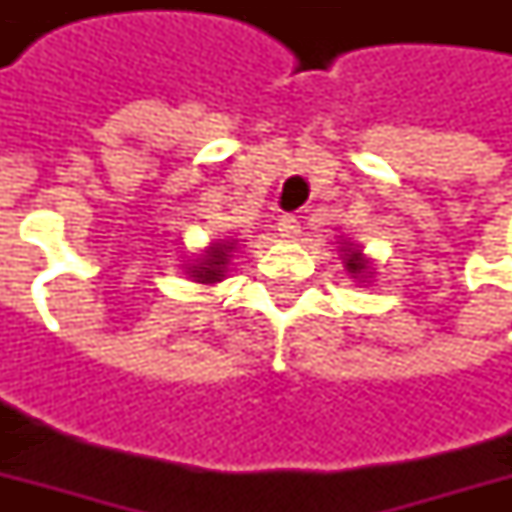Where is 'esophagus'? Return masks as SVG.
Returning a JSON list of instances; mask_svg holds the SVG:
<instances>
[{
  "instance_id": "1",
  "label": "esophagus",
  "mask_w": 512,
  "mask_h": 512,
  "mask_svg": "<svg viewBox=\"0 0 512 512\" xmlns=\"http://www.w3.org/2000/svg\"><path fill=\"white\" fill-rule=\"evenodd\" d=\"M279 233H282V238H296V235L301 233L299 219H296L293 213H285V216L279 219Z\"/></svg>"
}]
</instances>
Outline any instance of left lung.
<instances>
[{
  "label": "left lung",
  "instance_id": "1",
  "mask_svg": "<svg viewBox=\"0 0 512 512\" xmlns=\"http://www.w3.org/2000/svg\"><path fill=\"white\" fill-rule=\"evenodd\" d=\"M345 268L351 271V274H365L367 271V263L362 260V252H356V249H351V246H345Z\"/></svg>",
  "mask_w": 512,
  "mask_h": 512
}]
</instances>
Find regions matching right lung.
Returning <instances> with one entry per match:
<instances>
[{"mask_svg": "<svg viewBox=\"0 0 512 512\" xmlns=\"http://www.w3.org/2000/svg\"><path fill=\"white\" fill-rule=\"evenodd\" d=\"M227 252H233V244H216L208 252V257L202 260L200 266H194L191 271V277H197V282H205V285H211V282H219L224 277V266H227Z\"/></svg>", "mask_w": 512, "mask_h": 512, "instance_id": "right-lung-1", "label": "right lung"}]
</instances>
